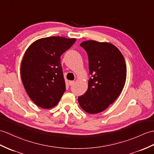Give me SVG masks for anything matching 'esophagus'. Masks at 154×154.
Returning <instances> with one entry per match:
<instances>
[{"mask_svg":"<svg viewBox=\"0 0 154 154\" xmlns=\"http://www.w3.org/2000/svg\"><path fill=\"white\" fill-rule=\"evenodd\" d=\"M74 83H75V81H69V86L73 85Z\"/></svg>","mask_w":154,"mask_h":154,"instance_id":"1","label":"esophagus"}]
</instances>
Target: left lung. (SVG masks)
<instances>
[{"instance_id":"obj_1","label":"left lung","mask_w":154,"mask_h":154,"mask_svg":"<svg viewBox=\"0 0 154 154\" xmlns=\"http://www.w3.org/2000/svg\"><path fill=\"white\" fill-rule=\"evenodd\" d=\"M88 56V89L78 98L85 112L96 114L104 111L122 92L127 77L124 57L115 45L107 42L85 41L80 44Z\"/></svg>"}]
</instances>
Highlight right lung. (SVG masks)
Instances as JSON below:
<instances>
[{"label": "right lung", "mask_w": 154, "mask_h": 154, "mask_svg": "<svg viewBox=\"0 0 154 154\" xmlns=\"http://www.w3.org/2000/svg\"><path fill=\"white\" fill-rule=\"evenodd\" d=\"M76 41L63 37L42 38L33 42L21 60V81L28 96L40 108L58 104L66 91L60 56Z\"/></svg>", "instance_id": "add662e5"}]
</instances>
